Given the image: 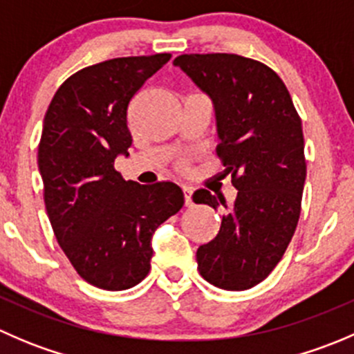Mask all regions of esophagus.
I'll return each mask as SVG.
<instances>
[{
  "label": "esophagus",
  "instance_id": "1",
  "mask_svg": "<svg viewBox=\"0 0 354 354\" xmlns=\"http://www.w3.org/2000/svg\"><path fill=\"white\" fill-rule=\"evenodd\" d=\"M183 195H185V205L192 207L194 205V200H192V195H194V190L190 187H183Z\"/></svg>",
  "mask_w": 354,
  "mask_h": 354
}]
</instances>
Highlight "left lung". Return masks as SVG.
<instances>
[{
  "label": "left lung",
  "instance_id": "1",
  "mask_svg": "<svg viewBox=\"0 0 354 354\" xmlns=\"http://www.w3.org/2000/svg\"><path fill=\"white\" fill-rule=\"evenodd\" d=\"M212 99L217 156L224 176L238 190L227 205L197 190L195 203L217 209V236L197 250L198 272L207 283L245 291L262 283L279 263L298 226L306 178L301 120L279 75L257 59L227 53L174 58Z\"/></svg>",
  "mask_w": 354,
  "mask_h": 354
}]
</instances>
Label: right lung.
Returning <instances> with one entry per match:
<instances>
[{
    "label": "right lung",
    "mask_w": 354,
    "mask_h": 354,
    "mask_svg": "<svg viewBox=\"0 0 354 354\" xmlns=\"http://www.w3.org/2000/svg\"><path fill=\"white\" fill-rule=\"evenodd\" d=\"M169 53L128 56L71 75L44 116L37 164L55 236L82 279L123 291L151 270V238L183 207L178 185H138L114 169L128 156L131 99Z\"/></svg>",
    "instance_id": "right-lung-1"
}]
</instances>
